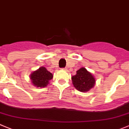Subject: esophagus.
I'll return each instance as SVG.
<instances>
[{"instance_id": "esophagus-1", "label": "esophagus", "mask_w": 129, "mask_h": 129, "mask_svg": "<svg viewBox=\"0 0 129 129\" xmlns=\"http://www.w3.org/2000/svg\"><path fill=\"white\" fill-rule=\"evenodd\" d=\"M62 70H63V71H66V70H67V68H63V69H62Z\"/></svg>"}]
</instances>
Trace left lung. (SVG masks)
Instances as JSON below:
<instances>
[{
	"mask_svg": "<svg viewBox=\"0 0 129 129\" xmlns=\"http://www.w3.org/2000/svg\"><path fill=\"white\" fill-rule=\"evenodd\" d=\"M73 85L76 90L81 92H87L94 87L95 78L93 74L81 67L76 71V75L71 77Z\"/></svg>",
	"mask_w": 129,
	"mask_h": 129,
	"instance_id": "obj_1",
	"label": "left lung"
}]
</instances>
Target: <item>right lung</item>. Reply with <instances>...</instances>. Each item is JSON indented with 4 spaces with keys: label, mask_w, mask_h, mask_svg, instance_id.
Segmentation results:
<instances>
[{
    "label": "right lung",
    "mask_w": 129,
    "mask_h": 129,
    "mask_svg": "<svg viewBox=\"0 0 129 129\" xmlns=\"http://www.w3.org/2000/svg\"><path fill=\"white\" fill-rule=\"evenodd\" d=\"M53 75L48 71L44 67H39L32 72L30 75V79L32 85L37 88H45L49 84V81L53 79Z\"/></svg>",
    "instance_id": "obj_1"
}]
</instances>
